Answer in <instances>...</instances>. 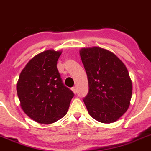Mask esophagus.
I'll use <instances>...</instances> for the list:
<instances>
[{"label":"esophagus","mask_w":151,"mask_h":151,"mask_svg":"<svg viewBox=\"0 0 151 151\" xmlns=\"http://www.w3.org/2000/svg\"><path fill=\"white\" fill-rule=\"evenodd\" d=\"M71 90H72L73 92H74V94H76V93H77V88H76L75 86L72 87V88H71Z\"/></svg>","instance_id":"34e87169"}]
</instances>
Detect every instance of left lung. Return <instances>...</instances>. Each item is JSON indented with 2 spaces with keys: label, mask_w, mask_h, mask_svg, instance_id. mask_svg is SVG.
Segmentation results:
<instances>
[{
  "label": "left lung",
  "mask_w": 151,
  "mask_h": 151,
  "mask_svg": "<svg viewBox=\"0 0 151 151\" xmlns=\"http://www.w3.org/2000/svg\"><path fill=\"white\" fill-rule=\"evenodd\" d=\"M80 57L88 82L84 104L89 115L101 123H112L127 112L132 82L126 66L112 52L98 47L81 49Z\"/></svg>",
  "instance_id": "8db88e82"
}]
</instances>
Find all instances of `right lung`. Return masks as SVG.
I'll return each instance as SVG.
<instances>
[{
    "mask_svg": "<svg viewBox=\"0 0 151 151\" xmlns=\"http://www.w3.org/2000/svg\"><path fill=\"white\" fill-rule=\"evenodd\" d=\"M60 51L37 54L21 72L17 93L24 112L40 124H51L66 115L74 94L63 82L57 69Z\"/></svg>",
    "mask_w": 151,
    "mask_h": 151,
    "instance_id": "obj_1",
    "label": "right lung"
}]
</instances>
